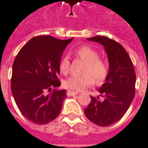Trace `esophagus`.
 <instances>
[{
  "instance_id": "34e87169",
  "label": "esophagus",
  "mask_w": 148,
  "mask_h": 148,
  "mask_svg": "<svg viewBox=\"0 0 148 148\" xmlns=\"http://www.w3.org/2000/svg\"><path fill=\"white\" fill-rule=\"evenodd\" d=\"M77 92H73V91H71V90H69L68 92H67V95L68 96H74L76 95H77Z\"/></svg>"
}]
</instances>
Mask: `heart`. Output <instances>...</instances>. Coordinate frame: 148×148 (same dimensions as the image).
<instances>
[{"label": "heart", "instance_id": "obj_1", "mask_svg": "<svg viewBox=\"0 0 148 148\" xmlns=\"http://www.w3.org/2000/svg\"><path fill=\"white\" fill-rule=\"evenodd\" d=\"M74 55L86 62L81 76L73 75L64 81L67 88L74 91H82L93 85L94 80L97 84H101L107 77L109 65L104 60L100 58L99 53L89 46H81L74 51ZM70 61L65 56L60 62V71L62 74L69 72Z\"/></svg>", "mask_w": 148, "mask_h": 148}]
</instances>
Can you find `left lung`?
Segmentation results:
<instances>
[{
	"mask_svg": "<svg viewBox=\"0 0 148 148\" xmlns=\"http://www.w3.org/2000/svg\"><path fill=\"white\" fill-rule=\"evenodd\" d=\"M87 40L104 47L110 69L106 82L98 90L103 99L91 96V102L84 113L92 123L106 127L120 120L129 109L135 96L136 72L127 52L119 42L102 36Z\"/></svg>",
	"mask_w": 148,
	"mask_h": 148,
	"instance_id": "left-lung-1",
	"label": "left lung"
}]
</instances>
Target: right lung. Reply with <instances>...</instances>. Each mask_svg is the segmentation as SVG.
<instances>
[{"label":"right lung","instance_id":"obj_1","mask_svg":"<svg viewBox=\"0 0 148 148\" xmlns=\"http://www.w3.org/2000/svg\"><path fill=\"white\" fill-rule=\"evenodd\" d=\"M38 36L24 45L14 60L11 90L18 110L29 121L46 124L60 115L66 90H52L61 85L60 62L73 40ZM49 94H47V92Z\"/></svg>","mask_w":148,"mask_h":148}]
</instances>
